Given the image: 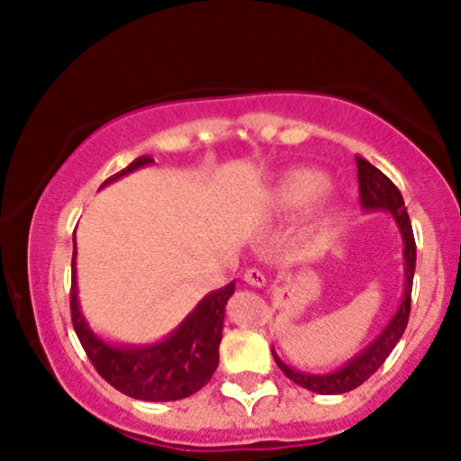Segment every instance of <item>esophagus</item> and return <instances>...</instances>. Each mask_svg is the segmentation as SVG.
Masks as SVG:
<instances>
[{"instance_id": "34e87169", "label": "esophagus", "mask_w": 461, "mask_h": 461, "mask_svg": "<svg viewBox=\"0 0 461 461\" xmlns=\"http://www.w3.org/2000/svg\"><path fill=\"white\" fill-rule=\"evenodd\" d=\"M244 281H247L250 287H266V274L261 270H255V267H250V270L244 272Z\"/></svg>"}]
</instances>
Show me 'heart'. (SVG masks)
<instances>
[{
	"label": "heart",
	"instance_id": "obj_1",
	"mask_svg": "<svg viewBox=\"0 0 461 461\" xmlns=\"http://www.w3.org/2000/svg\"><path fill=\"white\" fill-rule=\"evenodd\" d=\"M330 187V178L323 172L312 167H294L283 174L267 191V203L272 211L298 212L311 206ZM331 206H321L317 214V225H323L330 219Z\"/></svg>",
	"mask_w": 461,
	"mask_h": 461
}]
</instances>
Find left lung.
<instances>
[{
  "label": "left lung",
  "mask_w": 461,
  "mask_h": 461,
  "mask_svg": "<svg viewBox=\"0 0 461 461\" xmlns=\"http://www.w3.org/2000/svg\"><path fill=\"white\" fill-rule=\"evenodd\" d=\"M357 161V178H359V202L364 212H389L398 225L402 236V258H404V294H402L398 311L385 328L381 330L375 340L368 342L359 353H355L351 359H347L340 368L323 372V375H314V372H304L298 368H291L285 361L278 357V353L272 348L274 361L289 376L295 385L308 389V392L321 393V395H336L347 393L351 389L359 387L361 383L368 381L375 372L385 364L389 353L393 351L395 345L400 342L402 334H404L406 323H409L411 314V294H412V276H415V264H417V247L415 236H412V225L406 212L404 197H402L400 189L389 180L385 174L366 161L364 157H355Z\"/></svg>",
  "instance_id": "obj_1"
}]
</instances>
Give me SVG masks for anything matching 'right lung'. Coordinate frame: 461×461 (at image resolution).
<instances>
[{
    "label": "right lung",
    "mask_w": 461,
    "mask_h": 461,
    "mask_svg": "<svg viewBox=\"0 0 461 461\" xmlns=\"http://www.w3.org/2000/svg\"><path fill=\"white\" fill-rule=\"evenodd\" d=\"M153 163L149 155L133 159L125 170L104 180L106 187L113 180L125 176L138 167ZM236 283L225 285L197 302L178 328L157 342L149 345H125L110 342L95 334L86 321L78 300V283H76V231L72 255V323L80 345L89 355L91 364L102 378L119 389L121 393L147 402H172L189 398L191 393L211 381L219 366V345L223 338V319L227 300L234 295Z\"/></svg>",
    "instance_id": "1"
}]
</instances>
